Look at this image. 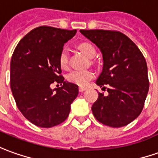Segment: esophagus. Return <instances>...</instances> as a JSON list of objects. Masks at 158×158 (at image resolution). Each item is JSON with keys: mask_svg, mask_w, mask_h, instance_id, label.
<instances>
[{"mask_svg": "<svg viewBox=\"0 0 158 158\" xmlns=\"http://www.w3.org/2000/svg\"><path fill=\"white\" fill-rule=\"evenodd\" d=\"M86 90V87H85V86H79V90L80 91V92H83L84 90Z\"/></svg>", "mask_w": 158, "mask_h": 158, "instance_id": "esophagus-1", "label": "esophagus"}]
</instances>
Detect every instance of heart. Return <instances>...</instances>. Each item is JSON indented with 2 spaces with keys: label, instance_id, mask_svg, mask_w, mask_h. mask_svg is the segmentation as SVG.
I'll return each mask as SVG.
<instances>
[{
  "label": "heart",
  "instance_id": "heart-1",
  "mask_svg": "<svg viewBox=\"0 0 158 158\" xmlns=\"http://www.w3.org/2000/svg\"><path fill=\"white\" fill-rule=\"evenodd\" d=\"M79 48L85 53L88 57L92 58L96 56V48L92 44L89 43H82L79 44ZM59 65L61 69L68 70V65H69V56L67 48H62L60 50L59 55ZM94 72L90 69H85V70H74L71 72L67 77V79L69 82L75 84L77 85L84 86L86 85L90 79L94 78Z\"/></svg>",
  "mask_w": 158,
  "mask_h": 158
}]
</instances>
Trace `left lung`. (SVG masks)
I'll return each instance as SVG.
<instances>
[{"instance_id":"obj_1","label":"left lung","mask_w":158,"mask_h":158,"mask_svg":"<svg viewBox=\"0 0 158 158\" xmlns=\"http://www.w3.org/2000/svg\"><path fill=\"white\" fill-rule=\"evenodd\" d=\"M100 48L103 68L97 85L108 95L98 93L91 107L95 118L111 127L135 120L143 110L149 90L147 65L137 45L123 33L106 30H80Z\"/></svg>"}]
</instances>
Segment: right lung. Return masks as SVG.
<instances>
[{"label":"right lung","instance_id":"obj_1","mask_svg":"<svg viewBox=\"0 0 158 158\" xmlns=\"http://www.w3.org/2000/svg\"><path fill=\"white\" fill-rule=\"evenodd\" d=\"M76 30L39 26L19 41L11 59L10 86L18 109L32 124L52 127L68 118L78 85L64 81L59 55ZM60 83L54 92L50 85Z\"/></svg>","mask_w":158,"mask_h":158}]
</instances>
